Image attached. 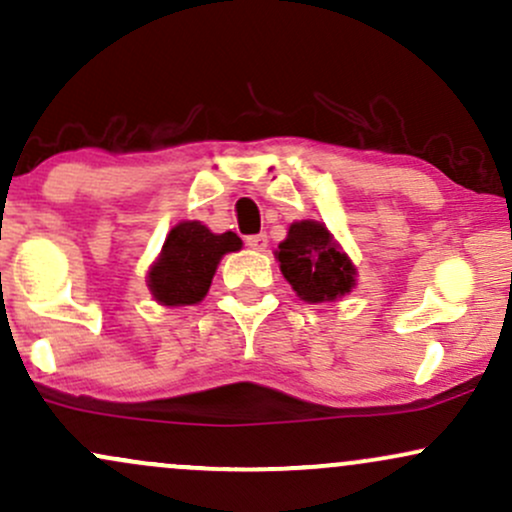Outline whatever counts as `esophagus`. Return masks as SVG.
<instances>
[{
    "label": "esophagus",
    "mask_w": 512,
    "mask_h": 512,
    "mask_svg": "<svg viewBox=\"0 0 512 512\" xmlns=\"http://www.w3.org/2000/svg\"><path fill=\"white\" fill-rule=\"evenodd\" d=\"M245 243H248L252 250H267L269 240H267V236H264V233H257V236L245 238Z\"/></svg>",
    "instance_id": "obj_1"
}]
</instances>
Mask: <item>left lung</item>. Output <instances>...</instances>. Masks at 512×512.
I'll return each instance as SVG.
<instances>
[{"label":"left lung","mask_w":512,"mask_h":512,"mask_svg":"<svg viewBox=\"0 0 512 512\" xmlns=\"http://www.w3.org/2000/svg\"><path fill=\"white\" fill-rule=\"evenodd\" d=\"M274 255L291 289L308 303L337 301L356 286V267L320 221L291 223Z\"/></svg>","instance_id":"left-lung-1"}]
</instances>
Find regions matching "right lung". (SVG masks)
<instances>
[{"instance_id":"1","label":"right lung","mask_w":512,"mask_h":512,"mask_svg":"<svg viewBox=\"0 0 512 512\" xmlns=\"http://www.w3.org/2000/svg\"><path fill=\"white\" fill-rule=\"evenodd\" d=\"M240 248L243 240L233 231L211 233L199 221L178 223L149 269L151 296L170 308L199 303L207 296L221 257Z\"/></svg>"}]
</instances>
